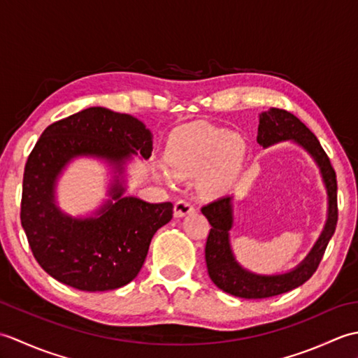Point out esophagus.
<instances>
[{
  "label": "esophagus",
  "mask_w": 358,
  "mask_h": 358,
  "mask_svg": "<svg viewBox=\"0 0 358 358\" xmlns=\"http://www.w3.org/2000/svg\"><path fill=\"white\" fill-rule=\"evenodd\" d=\"M194 210V204L191 201L187 200H178L177 203H175L173 206V215L180 218V217H185L187 214H191V212Z\"/></svg>",
  "instance_id": "esophagus-1"
}]
</instances>
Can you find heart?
Returning <instances> with one entry per match:
<instances>
[{
	"instance_id": "b5f03b06",
	"label": "heart",
	"mask_w": 358,
	"mask_h": 358,
	"mask_svg": "<svg viewBox=\"0 0 358 358\" xmlns=\"http://www.w3.org/2000/svg\"><path fill=\"white\" fill-rule=\"evenodd\" d=\"M243 141L226 129L195 124L173 136L166 150V162L175 177H192L208 166L200 177V189L206 195H217L231 185L243 157ZM159 178L171 181V173L158 172Z\"/></svg>"
}]
</instances>
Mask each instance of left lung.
Returning a JSON list of instances; mask_svg holds the SVG:
<instances>
[{"instance_id": "8db88e82", "label": "left lung", "mask_w": 358, "mask_h": 358, "mask_svg": "<svg viewBox=\"0 0 358 358\" xmlns=\"http://www.w3.org/2000/svg\"><path fill=\"white\" fill-rule=\"evenodd\" d=\"M292 140L305 149L320 167L323 183L328 192V220L324 229L318 237L308 257L295 269L278 275H258V273L243 269L235 262L229 243V231L234 224L232 196H222L201 208L210 223V231L204 248L208 272L210 280L222 291L240 296V299H269L292 291L301 286L314 275L320 264L326 246L336 232L338 209H337V178L336 171L326 155L320 141L301 121L291 112L272 108L260 115L257 141L263 148H269L280 141Z\"/></svg>"}]
</instances>
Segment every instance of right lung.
Segmentation results:
<instances>
[{
  "label": "right lung",
  "instance_id": "add662e5",
  "mask_svg": "<svg viewBox=\"0 0 358 358\" xmlns=\"http://www.w3.org/2000/svg\"><path fill=\"white\" fill-rule=\"evenodd\" d=\"M152 134L140 120L89 108L45 127L24 167L21 224L38 264L86 292L118 289L138 275L154 234L171 222L173 204L124 196L120 175L131 155L148 159ZM103 157L119 175L96 217L73 219L55 204L57 175L72 157Z\"/></svg>",
  "mask_w": 358,
  "mask_h": 358
}]
</instances>
